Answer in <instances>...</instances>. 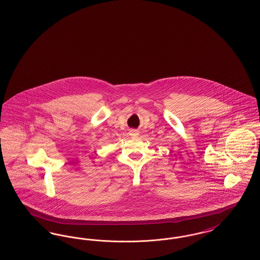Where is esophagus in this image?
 <instances>
[{"mask_svg":"<svg viewBox=\"0 0 260 260\" xmlns=\"http://www.w3.org/2000/svg\"><path fill=\"white\" fill-rule=\"evenodd\" d=\"M131 135L134 136H138V133H137L136 131H132V132H131Z\"/></svg>","mask_w":260,"mask_h":260,"instance_id":"obj_1","label":"esophagus"}]
</instances>
